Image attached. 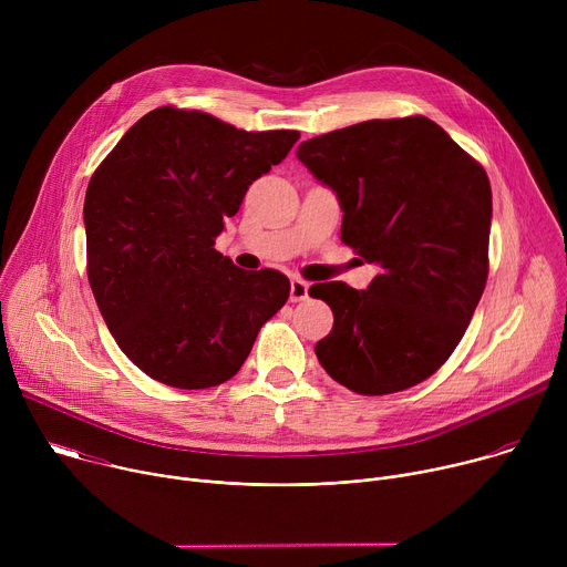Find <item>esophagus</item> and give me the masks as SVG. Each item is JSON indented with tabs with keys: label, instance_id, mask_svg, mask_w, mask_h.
I'll return each instance as SVG.
<instances>
[{
	"label": "esophagus",
	"instance_id": "obj_1",
	"mask_svg": "<svg viewBox=\"0 0 567 567\" xmlns=\"http://www.w3.org/2000/svg\"><path fill=\"white\" fill-rule=\"evenodd\" d=\"M307 296H309V285L302 278H293L289 287V300L300 302V300H307Z\"/></svg>",
	"mask_w": 567,
	"mask_h": 567
}]
</instances>
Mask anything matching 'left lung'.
Wrapping results in <instances>:
<instances>
[{
	"label": "left lung",
	"instance_id": "1",
	"mask_svg": "<svg viewBox=\"0 0 567 567\" xmlns=\"http://www.w3.org/2000/svg\"><path fill=\"white\" fill-rule=\"evenodd\" d=\"M337 190L341 239L381 274L365 291L318 282L334 313L316 343L326 372L357 394H392L435 374L462 341L489 276L492 186L426 116L374 118L298 145Z\"/></svg>",
	"mask_w": 567,
	"mask_h": 567
}]
</instances>
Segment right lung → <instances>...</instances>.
I'll return each instance as SVG.
<instances>
[{"label":"right lung","instance_id":"obj_1","mask_svg":"<svg viewBox=\"0 0 567 567\" xmlns=\"http://www.w3.org/2000/svg\"><path fill=\"white\" fill-rule=\"evenodd\" d=\"M298 138L166 105L138 118L92 175L87 278L114 341L154 381H228L287 302L285 274L239 269L215 239Z\"/></svg>","mask_w":567,"mask_h":567}]
</instances>
